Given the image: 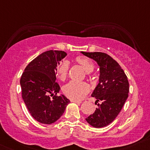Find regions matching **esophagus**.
<instances>
[{
	"mask_svg": "<svg viewBox=\"0 0 150 150\" xmlns=\"http://www.w3.org/2000/svg\"><path fill=\"white\" fill-rule=\"evenodd\" d=\"M71 102H75V103H77V104H81V103H82V101L75 100V99H72V100H71Z\"/></svg>",
	"mask_w": 150,
	"mask_h": 150,
	"instance_id": "obj_1",
	"label": "esophagus"
}]
</instances>
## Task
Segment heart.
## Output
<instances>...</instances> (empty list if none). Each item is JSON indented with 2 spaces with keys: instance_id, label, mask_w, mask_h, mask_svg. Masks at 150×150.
<instances>
[{
  "instance_id": "heart-1",
  "label": "heart",
  "mask_w": 150,
  "mask_h": 150,
  "mask_svg": "<svg viewBox=\"0 0 150 150\" xmlns=\"http://www.w3.org/2000/svg\"><path fill=\"white\" fill-rule=\"evenodd\" d=\"M76 61L83 67L86 72L89 73L93 70L94 65L93 62L88 58L78 57L76 58ZM69 63L67 60H63L57 66V75L61 80H64L66 78L69 69ZM89 90L90 88L87 83L76 81H70L64 87V93L66 96L75 100L82 99L88 93Z\"/></svg>"
}]
</instances>
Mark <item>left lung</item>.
<instances>
[{"mask_svg":"<svg viewBox=\"0 0 150 150\" xmlns=\"http://www.w3.org/2000/svg\"><path fill=\"white\" fill-rule=\"evenodd\" d=\"M81 53L94 60L99 67V83L91 94L96 99L98 107L86 120L94 128H103L111 123L121 111L129 92L128 78L118 63L108 54Z\"/></svg>","mask_w":150,"mask_h":150,"instance_id":"left-lung-1","label":"left lung"}]
</instances>
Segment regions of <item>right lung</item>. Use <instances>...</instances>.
<instances>
[{"mask_svg": "<svg viewBox=\"0 0 150 150\" xmlns=\"http://www.w3.org/2000/svg\"><path fill=\"white\" fill-rule=\"evenodd\" d=\"M67 55L63 51L42 53L29 63L21 77L24 102L33 118L40 123L55 122L70 102L64 95L57 96L60 91L56 82L57 67Z\"/></svg>", "mask_w": 150, "mask_h": 150, "instance_id": "obj_1", "label": "right lung"}]
</instances>
